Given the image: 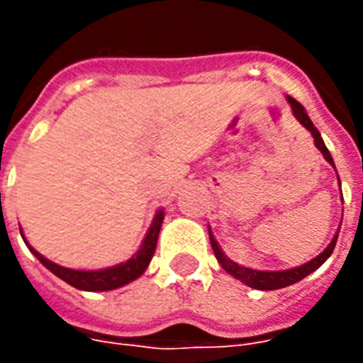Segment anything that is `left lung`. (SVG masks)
<instances>
[{
    "mask_svg": "<svg viewBox=\"0 0 363 363\" xmlns=\"http://www.w3.org/2000/svg\"><path fill=\"white\" fill-rule=\"evenodd\" d=\"M288 103L289 106H291L294 114H296V118L299 120V122H301L309 132H311L313 140H315V145H317V150L323 153V157L327 159L328 163L335 167V161H333V157H330V151L327 150V145H325V142H323L319 130L313 126L311 118L307 116V112H305L303 106L297 103L296 99H291V96H288ZM336 239H338V231H336V235L333 237V241L328 243V247L325 249V251L320 252V255H317V257H315L313 260H309V262L301 264V267L289 268V270H280V272H264V270H251V268L239 267L237 262L229 260L228 257L223 255V251L220 249L218 241L213 239L212 231H210V243H212L213 255H216V259H218V262L221 264V268H223L225 272L231 274L233 278L241 280L243 284H247V286H251V288L255 289H280V288H286V286H291V284H296V281L299 280H303L305 276H309L311 272H315V270H317V268H319L320 264L330 257V255H333Z\"/></svg>",
    "mask_w": 363,
    "mask_h": 363,
    "instance_id": "8db88e82",
    "label": "left lung"
}]
</instances>
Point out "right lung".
Masks as SVG:
<instances>
[{
    "label": "right lung",
    "mask_w": 363,
    "mask_h": 363,
    "mask_svg": "<svg viewBox=\"0 0 363 363\" xmlns=\"http://www.w3.org/2000/svg\"><path fill=\"white\" fill-rule=\"evenodd\" d=\"M163 218L165 213L163 210H159L153 218V223H151L147 235L143 239L140 251L135 252L134 257L122 264H116L112 268H104V270H72V268H64L52 262V260L44 259L43 255L38 251H35L30 245L27 243V247L33 251L36 259L43 262L44 267L48 268L52 274H56L58 278H62L64 281H67L69 286H74L77 289H85V291H108V289H116L126 286L130 281H134L135 278H140L145 268L150 264L151 257L155 252V247H157V237L159 229H161V223H163ZM23 235V233H21ZM25 239V237H23Z\"/></svg>",
    "instance_id": "right-lung-1"
}]
</instances>
